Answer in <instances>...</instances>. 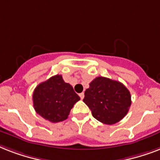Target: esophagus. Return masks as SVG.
Returning <instances> with one entry per match:
<instances>
[{"label":"esophagus","mask_w":160,"mask_h":160,"mask_svg":"<svg viewBox=\"0 0 160 160\" xmlns=\"http://www.w3.org/2000/svg\"><path fill=\"white\" fill-rule=\"evenodd\" d=\"M79 95H80V97L81 100H83V99H84V97H85V94H84V93H80Z\"/></svg>","instance_id":"obj_1"}]
</instances>
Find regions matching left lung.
Segmentation results:
<instances>
[{
  "instance_id": "8db88e82",
  "label": "left lung",
  "mask_w": 160,
  "mask_h": 160,
  "mask_svg": "<svg viewBox=\"0 0 160 160\" xmlns=\"http://www.w3.org/2000/svg\"><path fill=\"white\" fill-rule=\"evenodd\" d=\"M83 101L94 118L105 124H114L127 114L131 105V95L122 83L99 76L90 83Z\"/></svg>"
}]
</instances>
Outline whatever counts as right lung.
I'll return each instance as SVG.
<instances>
[{
    "label": "right lung",
    "mask_w": 160,
    "mask_h": 160,
    "mask_svg": "<svg viewBox=\"0 0 160 160\" xmlns=\"http://www.w3.org/2000/svg\"><path fill=\"white\" fill-rule=\"evenodd\" d=\"M80 100L70 84L60 75H54L39 84L33 92L34 109L52 123L65 120L75 103Z\"/></svg>",
    "instance_id": "obj_1"
}]
</instances>
